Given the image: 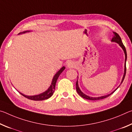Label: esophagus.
<instances>
[{
    "mask_svg": "<svg viewBox=\"0 0 132 132\" xmlns=\"http://www.w3.org/2000/svg\"><path fill=\"white\" fill-rule=\"evenodd\" d=\"M75 66H76V64L75 62L73 61L69 62L68 63V65H67L68 68H75Z\"/></svg>",
    "mask_w": 132,
    "mask_h": 132,
    "instance_id": "obj_1",
    "label": "esophagus"
}]
</instances>
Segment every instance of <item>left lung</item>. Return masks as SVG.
I'll use <instances>...</instances> for the list:
<instances>
[{
	"mask_svg": "<svg viewBox=\"0 0 132 132\" xmlns=\"http://www.w3.org/2000/svg\"><path fill=\"white\" fill-rule=\"evenodd\" d=\"M113 34H114V36H113V37L112 38V41L113 42H117L118 44H119V45L121 46L122 48L123 49V50L124 51V52H125V73H124V75H123V79H122V82H121V84L122 82H123V80L125 79V75H126V59H127V53H126V48H125L124 45L122 43V41L121 40V38H120V37L119 35H118V34H117V32H113ZM76 90H77V93L79 94L81 96V97H82L83 98H85V99H87V100H102V99H104V98H105L106 97H109V95H111L112 94H113V93L115 92V91L117 90V88L116 90L113 91L112 93L111 94H108L107 95H105V96H102V97H89V96H87L86 95H85L84 94L82 93L81 90H80V88L79 87V86H78V81L77 80L76 81Z\"/></svg>",
	"mask_w": 132,
	"mask_h": 132,
	"instance_id": "8db88e82",
	"label": "left lung"
}]
</instances>
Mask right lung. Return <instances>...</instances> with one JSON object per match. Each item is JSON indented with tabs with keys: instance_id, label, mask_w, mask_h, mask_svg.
Returning <instances> with one entry per match:
<instances>
[{
	"instance_id": "obj_1",
	"label": "right lung",
	"mask_w": 132,
	"mask_h": 132,
	"mask_svg": "<svg viewBox=\"0 0 132 132\" xmlns=\"http://www.w3.org/2000/svg\"><path fill=\"white\" fill-rule=\"evenodd\" d=\"M26 32H29V31H24V32H23L22 33H25ZM64 69H65V68H64V66L62 67V68L57 71L56 74L55 75L54 77H53L51 86L50 87V88L48 89V90L45 91L44 93L40 94L39 95H33V96H27V95H24L21 93L20 94L22 95H23L24 97L28 98V99L31 100H34V101H42V100L48 99L49 98H50L51 96L53 95V92H54L55 91L56 82V81L58 79V77L59 76V75H61L62 71L64 70Z\"/></svg>"
}]
</instances>
